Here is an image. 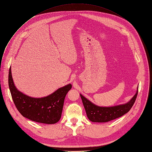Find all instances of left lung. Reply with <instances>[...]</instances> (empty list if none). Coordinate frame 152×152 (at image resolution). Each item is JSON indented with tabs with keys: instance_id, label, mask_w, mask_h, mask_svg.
Wrapping results in <instances>:
<instances>
[{
	"instance_id": "left-lung-1",
	"label": "left lung",
	"mask_w": 152,
	"mask_h": 152,
	"mask_svg": "<svg viewBox=\"0 0 152 152\" xmlns=\"http://www.w3.org/2000/svg\"><path fill=\"white\" fill-rule=\"evenodd\" d=\"M137 93L138 87L136 94L129 102L113 107H99L93 104L81 94L80 96L89 120L94 122H106L118 118L128 113L136 101Z\"/></svg>"
}]
</instances>
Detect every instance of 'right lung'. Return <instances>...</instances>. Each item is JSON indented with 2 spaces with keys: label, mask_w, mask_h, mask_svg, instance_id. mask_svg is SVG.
<instances>
[{
  "label": "right lung",
  "mask_w": 152,
  "mask_h": 152,
  "mask_svg": "<svg viewBox=\"0 0 152 152\" xmlns=\"http://www.w3.org/2000/svg\"><path fill=\"white\" fill-rule=\"evenodd\" d=\"M11 70L10 67L8 86L13 102L20 113L25 118L39 123L53 124L58 122L61 118L65 96L72 86L70 84L59 88L46 97H30L16 88Z\"/></svg>",
  "instance_id": "1"
}]
</instances>
